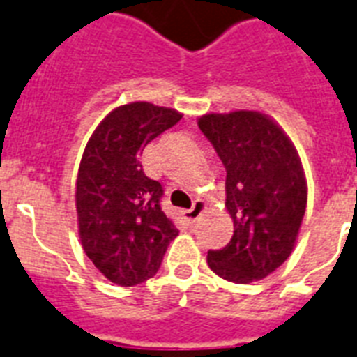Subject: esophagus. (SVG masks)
<instances>
[{
    "label": "esophagus",
    "instance_id": "34e87169",
    "mask_svg": "<svg viewBox=\"0 0 357 357\" xmlns=\"http://www.w3.org/2000/svg\"><path fill=\"white\" fill-rule=\"evenodd\" d=\"M206 210V204H204V201H201V199H197L195 202H193V206L190 208V210H184L182 212V215H184V219H186L188 223H197V219L201 218L202 212Z\"/></svg>",
    "mask_w": 357,
    "mask_h": 357
}]
</instances>
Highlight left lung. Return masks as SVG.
I'll return each instance as SVG.
<instances>
[{"instance_id": "8db88e82", "label": "left lung", "mask_w": 357, "mask_h": 357, "mask_svg": "<svg viewBox=\"0 0 357 357\" xmlns=\"http://www.w3.org/2000/svg\"><path fill=\"white\" fill-rule=\"evenodd\" d=\"M199 129L227 169V212L234 236L208 250V265L236 284L261 280L295 249L307 184L295 145L275 119L255 110L204 114Z\"/></svg>"}]
</instances>
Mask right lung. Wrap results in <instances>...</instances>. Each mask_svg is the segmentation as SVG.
<instances>
[{"label":"right lung","mask_w":357,"mask_h":357,"mask_svg":"<svg viewBox=\"0 0 357 357\" xmlns=\"http://www.w3.org/2000/svg\"><path fill=\"white\" fill-rule=\"evenodd\" d=\"M181 118L175 108L129 102L102 119L82 153L75 188L79 238L99 273L118 286L155 276L178 236L160 208L162 184L145 175L139 156Z\"/></svg>","instance_id":"1"}]
</instances>
